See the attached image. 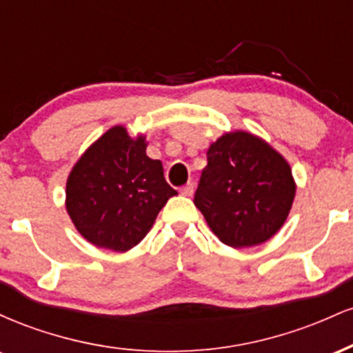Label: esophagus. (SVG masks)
<instances>
[{"mask_svg":"<svg viewBox=\"0 0 353 353\" xmlns=\"http://www.w3.org/2000/svg\"><path fill=\"white\" fill-rule=\"evenodd\" d=\"M181 196H185V197H190L194 194V184L192 182H190V184H188V185H184V188H181Z\"/></svg>","mask_w":353,"mask_h":353,"instance_id":"esophagus-1","label":"esophagus"}]
</instances>
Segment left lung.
I'll list each match as a JSON object with an SVG mask.
<instances>
[{
	"label": "left lung",
	"instance_id": "obj_1",
	"mask_svg": "<svg viewBox=\"0 0 353 353\" xmlns=\"http://www.w3.org/2000/svg\"><path fill=\"white\" fill-rule=\"evenodd\" d=\"M295 189L285 157L262 137L237 129L209 145L194 204L222 244L245 249L281 230Z\"/></svg>",
	"mask_w": 353,
	"mask_h": 353
}]
</instances>
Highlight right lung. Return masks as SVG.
Returning <instances> with one entry per match:
<instances>
[{
  "label": "right lung",
  "instance_id": "obj_1",
  "mask_svg": "<svg viewBox=\"0 0 353 353\" xmlns=\"http://www.w3.org/2000/svg\"><path fill=\"white\" fill-rule=\"evenodd\" d=\"M144 134L124 125L108 129L72 165L66 181V210L78 232L101 249L128 252L139 244L176 190L163 163L145 154Z\"/></svg>",
  "mask_w": 353,
  "mask_h": 353
}]
</instances>
